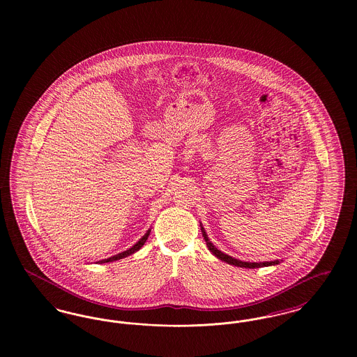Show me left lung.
I'll use <instances>...</instances> for the list:
<instances>
[{"instance_id": "8db88e82", "label": "left lung", "mask_w": 357, "mask_h": 357, "mask_svg": "<svg viewBox=\"0 0 357 357\" xmlns=\"http://www.w3.org/2000/svg\"><path fill=\"white\" fill-rule=\"evenodd\" d=\"M201 229H202V236L204 237V241H206V245H207V248H208V250L213 253V255H215L217 258H220L222 261H225V262H227V264H230V265H234V266H239V268H249V269H255V268H264V266H271V265H277V264H280V261H271V262H243V261H239V259H236V258H233V257H230V255H225V253H222L220 252L211 242H210V239L207 238L206 236V231H204V227H202V225H201Z\"/></svg>"}]
</instances>
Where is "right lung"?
<instances>
[{
	"label": "right lung",
	"mask_w": 357,
	"mask_h": 357,
	"mask_svg": "<svg viewBox=\"0 0 357 357\" xmlns=\"http://www.w3.org/2000/svg\"><path fill=\"white\" fill-rule=\"evenodd\" d=\"M149 236H150V230H149L143 237L140 238V239L136 242L135 245H134L131 249H128V250H126V252H123V253H119V255H114V257H109V258H107V259H102V261H100V264L112 262V261H116V259H121V258H124V257H127V255H134L135 252H137V250L144 245V242L147 241Z\"/></svg>",
	"instance_id": "1"
}]
</instances>
